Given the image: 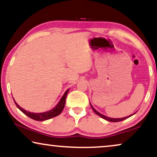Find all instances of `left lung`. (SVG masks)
Segmentation results:
<instances>
[{
  "label": "left lung",
  "mask_w": 157,
  "mask_h": 157,
  "mask_svg": "<svg viewBox=\"0 0 157 157\" xmlns=\"http://www.w3.org/2000/svg\"><path fill=\"white\" fill-rule=\"evenodd\" d=\"M91 108H92V109H93V111H94V112H95V113H96V114H97L98 116H99L100 117H101V118H103V119H105V120H106V121H111V122H118V121H123V120H124V119H127V118H128V117H130L131 116H132L133 114H134V113H133L132 115H130V116H128V117H124V118H120V119H113V118H109V117H106V116H104V115H103V114H101V113H100L99 112H98L94 108L93 106H92V105L91 104Z\"/></svg>",
  "instance_id": "left-lung-1"
}]
</instances>
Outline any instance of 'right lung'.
<instances>
[{
	"mask_svg": "<svg viewBox=\"0 0 157 157\" xmlns=\"http://www.w3.org/2000/svg\"><path fill=\"white\" fill-rule=\"evenodd\" d=\"M68 91H69V89H68L67 91L64 93L63 96H62V98H61V100H60V101L58 103V104L54 107V108L48 111H46V112L38 113L29 112V111H25V109L21 108V107L19 106V105H18V104H17L15 101L14 102L17 106V107H18V108L20 109L23 113H25V114L28 116L29 117L31 118L32 119L36 120V121H45V120H48L49 119H51V118L56 117V116L59 115L60 113L62 112L64 106H65L66 98V96H67Z\"/></svg>",
	"mask_w": 157,
	"mask_h": 157,
	"instance_id": "obj_1",
	"label": "right lung"
}]
</instances>
